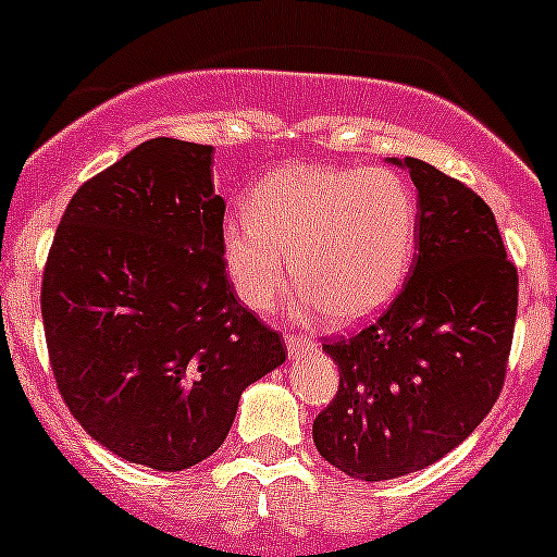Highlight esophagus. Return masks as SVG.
<instances>
[{"label":"esophagus","mask_w":557,"mask_h":557,"mask_svg":"<svg viewBox=\"0 0 557 557\" xmlns=\"http://www.w3.org/2000/svg\"><path fill=\"white\" fill-rule=\"evenodd\" d=\"M285 345H288V356L294 358V361H299V358H305L307 352H312L314 347H318L310 336H296V334H290L288 339H285Z\"/></svg>","instance_id":"34e87169"}]
</instances>
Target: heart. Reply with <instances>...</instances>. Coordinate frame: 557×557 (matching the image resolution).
Here are the masks:
<instances>
[{
    "label": "heart",
    "instance_id": "heart-1",
    "mask_svg": "<svg viewBox=\"0 0 557 557\" xmlns=\"http://www.w3.org/2000/svg\"><path fill=\"white\" fill-rule=\"evenodd\" d=\"M420 207L387 170L294 164L267 174L221 226V261L245 307L267 312L290 280L301 312L339 325L383 312L418 252ZM289 261L285 262L284 258Z\"/></svg>",
    "mask_w": 557,
    "mask_h": 557
}]
</instances>
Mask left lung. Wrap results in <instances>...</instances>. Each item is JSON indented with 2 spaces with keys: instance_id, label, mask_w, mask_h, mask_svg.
<instances>
[{
  "instance_id": "obj_1",
  "label": "left lung",
  "mask_w": 557,
  "mask_h": 557,
  "mask_svg": "<svg viewBox=\"0 0 557 557\" xmlns=\"http://www.w3.org/2000/svg\"><path fill=\"white\" fill-rule=\"evenodd\" d=\"M412 272L356 336L325 342L339 391L314 418L318 453L352 480H396L445 458L482 423L507 377L518 269L491 207L420 159Z\"/></svg>"
}]
</instances>
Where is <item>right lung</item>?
Masks as SVG:
<instances>
[{
    "label": "right lung",
    "mask_w": 557,
    "mask_h": 557,
    "mask_svg": "<svg viewBox=\"0 0 557 557\" xmlns=\"http://www.w3.org/2000/svg\"><path fill=\"white\" fill-rule=\"evenodd\" d=\"M210 145L156 137L83 183L42 272L61 398L128 463L183 471L226 442L239 396L285 361L234 296Z\"/></svg>",
    "instance_id": "right-lung-1"
}]
</instances>
